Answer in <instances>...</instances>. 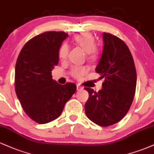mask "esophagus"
<instances>
[{
  "instance_id": "1",
  "label": "esophagus",
  "mask_w": 154,
  "mask_h": 154,
  "mask_svg": "<svg viewBox=\"0 0 154 154\" xmlns=\"http://www.w3.org/2000/svg\"><path fill=\"white\" fill-rule=\"evenodd\" d=\"M76 86H77V91H81V90H82L83 88H84L82 87V86H81L79 84H77Z\"/></svg>"
}]
</instances>
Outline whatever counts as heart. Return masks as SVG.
I'll use <instances>...</instances> for the list:
<instances>
[{"label":"heart","instance_id":"1","mask_svg":"<svg viewBox=\"0 0 154 154\" xmlns=\"http://www.w3.org/2000/svg\"><path fill=\"white\" fill-rule=\"evenodd\" d=\"M73 41L75 44L82 48L88 53L89 58L94 59L97 55V50L95 48L94 38L89 33H81L75 35L73 37ZM69 47L66 43H63L60 47L58 56L61 60H66L68 57ZM87 68L84 66H74L71 69V75L75 79H80L86 73Z\"/></svg>","mask_w":154,"mask_h":154}]
</instances>
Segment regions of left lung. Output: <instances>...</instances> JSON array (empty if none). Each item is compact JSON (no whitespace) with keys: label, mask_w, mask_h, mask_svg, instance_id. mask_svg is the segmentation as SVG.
I'll list each match as a JSON object with an SVG mask.
<instances>
[{"label":"left lung","mask_w":154,"mask_h":154,"mask_svg":"<svg viewBox=\"0 0 154 154\" xmlns=\"http://www.w3.org/2000/svg\"><path fill=\"white\" fill-rule=\"evenodd\" d=\"M102 39V54L95 70L104 81L98 92L85 88L89 94L85 112L93 122L107 127L127 114L134 98L137 76L133 58L125 43L105 32Z\"/></svg>","instance_id":"obj_1"}]
</instances>
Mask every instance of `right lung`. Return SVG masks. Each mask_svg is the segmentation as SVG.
<instances>
[{
	"instance_id": "obj_1",
	"label": "right lung",
	"mask_w": 154,
	"mask_h": 154,
	"mask_svg": "<svg viewBox=\"0 0 154 154\" xmlns=\"http://www.w3.org/2000/svg\"><path fill=\"white\" fill-rule=\"evenodd\" d=\"M68 37L63 32L39 34L25 44L16 61V95L27 115L39 124L57 119L76 91L73 83L60 85L51 74L58 64L60 47Z\"/></svg>"
}]
</instances>
